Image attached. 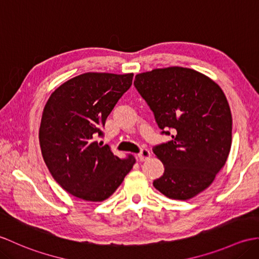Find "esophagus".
Listing matches in <instances>:
<instances>
[{
	"mask_svg": "<svg viewBox=\"0 0 259 259\" xmlns=\"http://www.w3.org/2000/svg\"><path fill=\"white\" fill-rule=\"evenodd\" d=\"M150 155H151V153H150V151L148 149H142L141 151L138 153L137 158L139 159V161H146L150 158Z\"/></svg>",
	"mask_w": 259,
	"mask_h": 259,
	"instance_id": "esophagus-1",
	"label": "esophagus"
}]
</instances>
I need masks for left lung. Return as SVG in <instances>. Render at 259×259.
I'll use <instances>...</instances> for the list:
<instances>
[{
	"label": "left lung",
	"mask_w": 259,
	"mask_h": 259,
	"mask_svg": "<svg viewBox=\"0 0 259 259\" xmlns=\"http://www.w3.org/2000/svg\"><path fill=\"white\" fill-rule=\"evenodd\" d=\"M134 83L162 134L172 138L153 148L164 165L153 186L172 200H190L212 184L230 154L232 113L223 90L178 66L138 74Z\"/></svg>",
	"instance_id": "left-lung-1"
}]
</instances>
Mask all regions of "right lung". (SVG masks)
I'll return each mask as SVG.
<instances>
[{
	"label": "right lung",
	"instance_id": "1",
	"mask_svg": "<svg viewBox=\"0 0 259 259\" xmlns=\"http://www.w3.org/2000/svg\"><path fill=\"white\" fill-rule=\"evenodd\" d=\"M134 74L85 73L64 82L48 98L39 127L41 155L54 180L69 194L101 202L113 194L136 163L120 159L96 138Z\"/></svg>",
	"mask_w": 259,
	"mask_h": 259
}]
</instances>
